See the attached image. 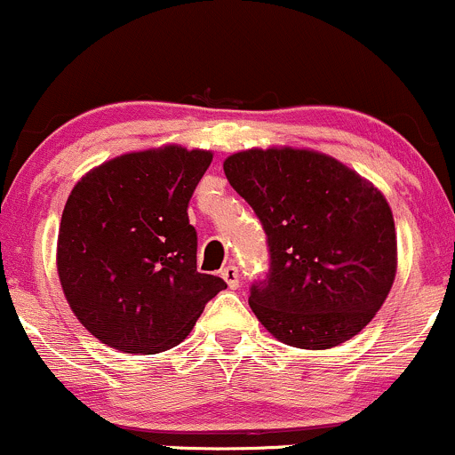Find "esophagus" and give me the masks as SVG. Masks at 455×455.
Returning a JSON list of instances; mask_svg holds the SVG:
<instances>
[{
  "mask_svg": "<svg viewBox=\"0 0 455 455\" xmlns=\"http://www.w3.org/2000/svg\"><path fill=\"white\" fill-rule=\"evenodd\" d=\"M220 275L224 280H227V284L231 286V289H237V286H239V269L235 267V265H227V267L220 271Z\"/></svg>",
  "mask_w": 455,
  "mask_h": 455,
  "instance_id": "34e87169",
  "label": "esophagus"
}]
</instances>
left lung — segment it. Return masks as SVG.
<instances>
[{
	"instance_id": "obj_1",
	"label": "left lung",
	"mask_w": 455,
	"mask_h": 455,
	"mask_svg": "<svg viewBox=\"0 0 455 455\" xmlns=\"http://www.w3.org/2000/svg\"><path fill=\"white\" fill-rule=\"evenodd\" d=\"M224 175L267 235L269 271L250 307L271 336L331 348L372 321L395 278V227L385 196L363 177L307 149H248Z\"/></svg>"
}]
</instances>
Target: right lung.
<instances>
[{
    "label": "right lung",
    "instance_id": "1",
    "mask_svg": "<svg viewBox=\"0 0 455 455\" xmlns=\"http://www.w3.org/2000/svg\"><path fill=\"white\" fill-rule=\"evenodd\" d=\"M210 151L180 145L104 162L68 196L57 237L61 289L107 347L154 355L180 344L227 282L196 271L188 203Z\"/></svg>",
    "mask_w": 455,
    "mask_h": 455
}]
</instances>
